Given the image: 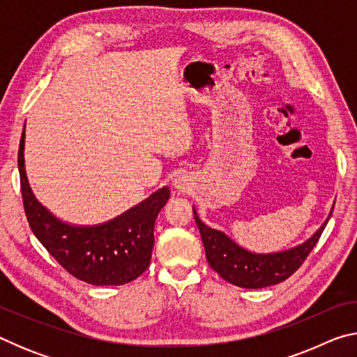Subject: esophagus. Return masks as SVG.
Masks as SVG:
<instances>
[{"label":"esophagus","instance_id":"esophagus-1","mask_svg":"<svg viewBox=\"0 0 357 357\" xmlns=\"http://www.w3.org/2000/svg\"><path fill=\"white\" fill-rule=\"evenodd\" d=\"M173 185H174V189H178L181 192H185V190L190 189V179L187 178L185 174H178V176L174 178V181H173Z\"/></svg>","mask_w":357,"mask_h":357}]
</instances>
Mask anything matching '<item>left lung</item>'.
<instances>
[{
    "instance_id": "8db88e82",
    "label": "left lung",
    "mask_w": 357,
    "mask_h": 357,
    "mask_svg": "<svg viewBox=\"0 0 357 357\" xmlns=\"http://www.w3.org/2000/svg\"><path fill=\"white\" fill-rule=\"evenodd\" d=\"M332 209H334V204H332L328 219L309 239L291 249L271 253H257L244 249L220 229L206 225L198 215L195 206H193V215H195V222L200 229L204 250H206V259L211 268L223 280L233 283V285L258 289L287 280L304 263L307 255L317 245L324 227L328 225Z\"/></svg>"
}]
</instances>
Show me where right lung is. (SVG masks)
<instances>
[{
    "mask_svg": "<svg viewBox=\"0 0 357 357\" xmlns=\"http://www.w3.org/2000/svg\"><path fill=\"white\" fill-rule=\"evenodd\" d=\"M19 172L29 227L69 274L89 285L107 287L124 285L148 269L157 214L170 198L168 185L110 220L75 225L59 219L36 198L25 168V129L20 138Z\"/></svg>",
    "mask_w": 357,
    "mask_h": 357,
    "instance_id": "right-lung-1",
    "label": "right lung"
}]
</instances>
